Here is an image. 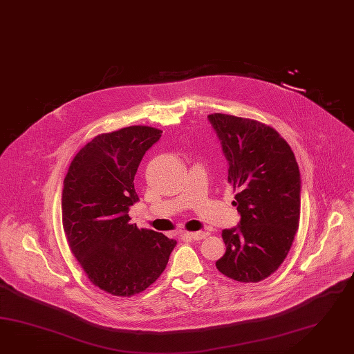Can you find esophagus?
<instances>
[{"instance_id":"1","label":"esophagus","mask_w":354,"mask_h":354,"mask_svg":"<svg viewBox=\"0 0 354 354\" xmlns=\"http://www.w3.org/2000/svg\"><path fill=\"white\" fill-rule=\"evenodd\" d=\"M207 232H204V231H199V232H186L185 236H187V237H190L191 240H194V241H199V240H203V239H205L207 237Z\"/></svg>"}]
</instances>
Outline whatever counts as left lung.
I'll return each instance as SVG.
<instances>
[{"mask_svg":"<svg viewBox=\"0 0 354 354\" xmlns=\"http://www.w3.org/2000/svg\"><path fill=\"white\" fill-rule=\"evenodd\" d=\"M228 162L241 219L223 230L226 253L218 271L239 282H259L281 266L300 218V172L295 155L277 131L254 119L208 115Z\"/></svg>","mask_w":354,"mask_h":354,"instance_id":"obj_1","label":"left lung"}]
</instances>
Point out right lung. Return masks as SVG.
Listing matches in <instances>:
<instances>
[{
    "label": "right lung",
    "instance_id": "right-lung-1",
    "mask_svg": "<svg viewBox=\"0 0 354 354\" xmlns=\"http://www.w3.org/2000/svg\"><path fill=\"white\" fill-rule=\"evenodd\" d=\"M162 136L131 126L95 137L74 156L64 178L62 210L69 248L90 281L117 297L146 290L163 273L176 240L131 225L138 201L135 174Z\"/></svg>",
    "mask_w": 354,
    "mask_h": 354
}]
</instances>
